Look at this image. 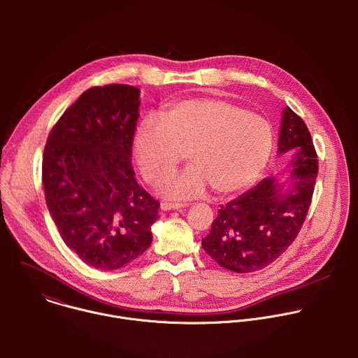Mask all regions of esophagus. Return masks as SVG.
Masks as SVG:
<instances>
[{
	"label": "esophagus",
	"instance_id": "34e87169",
	"mask_svg": "<svg viewBox=\"0 0 358 358\" xmlns=\"http://www.w3.org/2000/svg\"><path fill=\"white\" fill-rule=\"evenodd\" d=\"M162 210L163 211H170V210H180V208H184L187 207V203H182V202H162Z\"/></svg>",
	"mask_w": 358,
	"mask_h": 358
}]
</instances>
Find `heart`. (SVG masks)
<instances>
[{
	"label": "heart",
	"instance_id": "obj_1",
	"mask_svg": "<svg viewBox=\"0 0 358 358\" xmlns=\"http://www.w3.org/2000/svg\"><path fill=\"white\" fill-rule=\"evenodd\" d=\"M272 150L269 122L220 97L176 101L162 120L143 119L131 143L134 162L151 184L173 174L187 152L192 166L162 185L173 198L199 196L208 185L220 198L238 195L258 181Z\"/></svg>",
	"mask_w": 358,
	"mask_h": 358
}]
</instances>
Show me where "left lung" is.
Listing matches in <instances>:
<instances>
[{
    "mask_svg": "<svg viewBox=\"0 0 358 358\" xmlns=\"http://www.w3.org/2000/svg\"><path fill=\"white\" fill-rule=\"evenodd\" d=\"M279 155L292 152L285 173L262 180L239 198L221 206L202 248L222 268L248 273L266 268L296 239L309 213L319 173L310 131L290 108L282 116Z\"/></svg>",
    "mask_w": 358,
    "mask_h": 358,
    "instance_id": "1",
    "label": "left lung"
}]
</instances>
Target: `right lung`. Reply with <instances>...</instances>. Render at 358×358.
<instances>
[{"label":"right lung","mask_w":358,"mask_h":358,"mask_svg":"<svg viewBox=\"0 0 358 358\" xmlns=\"http://www.w3.org/2000/svg\"><path fill=\"white\" fill-rule=\"evenodd\" d=\"M140 89L93 86L50 130L42 159L45 199L64 242L89 266L113 271L151 245L160 202L131 166Z\"/></svg>","instance_id":"add662e5"}]
</instances>
